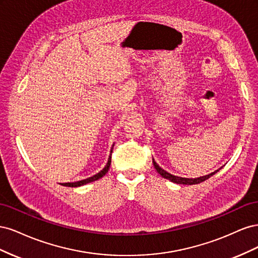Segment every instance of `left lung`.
Listing matches in <instances>:
<instances>
[{
  "label": "left lung",
  "instance_id": "8db88e82",
  "mask_svg": "<svg viewBox=\"0 0 258 258\" xmlns=\"http://www.w3.org/2000/svg\"><path fill=\"white\" fill-rule=\"evenodd\" d=\"M153 163H154V167H155L156 171H157V172H158L162 177H165V178L169 179V181L173 182V183H176V184H183V185H194V184H199V183H201V182L206 181V179L210 178L211 176L214 175L216 172H218V171H220V169H222V168H220L218 170L214 171V172L210 173V174H208V175H205V176H200V177H197V178H187V177L176 176V175H173V174H171V173L167 172L166 170H163L162 168H160V167L158 166V163L155 161V159H154V158H153Z\"/></svg>",
  "mask_w": 258,
  "mask_h": 258
}]
</instances>
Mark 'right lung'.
<instances>
[{
  "label": "right lung",
  "mask_w": 258,
  "mask_h": 258,
  "mask_svg": "<svg viewBox=\"0 0 258 258\" xmlns=\"http://www.w3.org/2000/svg\"><path fill=\"white\" fill-rule=\"evenodd\" d=\"M113 147H114V144H113ZM113 147H112V150H111V153L113 152ZM111 155H110V157H108V160H107V162H106V165H105V167L100 171L99 173H97V174H95L93 176H90V177H87V178H85V179H82V181H79V182H74V183H63V184H61L62 186H68V187H80V186H83V185H86V184H88V183H91V182H93V181H97V179H99V178H101L102 176H104L106 173H107V171H108V169H110V166H111Z\"/></svg>",
  "instance_id": "1"
}]
</instances>
